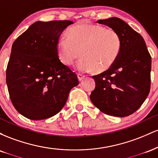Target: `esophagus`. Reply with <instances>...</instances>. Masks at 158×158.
<instances>
[{
	"label": "esophagus",
	"instance_id": "34e87169",
	"mask_svg": "<svg viewBox=\"0 0 158 158\" xmlns=\"http://www.w3.org/2000/svg\"><path fill=\"white\" fill-rule=\"evenodd\" d=\"M85 78V76L83 75V74H81V73L78 74V79H79V81H81L82 79H84Z\"/></svg>",
	"mask_w": 158,
	"mask_h": 158
}]
</instances>
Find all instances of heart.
Masks as SVG:
<instances>
[{
    "label": "heart",
    "instance_id": "obj_1",
    "mask_svg": "<svg viewBox=\"0 0 158 158\" xmlns=\"http://www.w3.org/2000/svg\"><path fill=\"white\" fill-rule=\"evenodd\" d=\"M67 36L59 38L56 43L58 58L64 64L71 65L81 52L82 58L77 64L81 72L105 71L120 53L121 39L112 29L82 23L69 29Z\"/></svg>",
    "mask_w": 158,
    "mask_h": 158
}]
</instances>
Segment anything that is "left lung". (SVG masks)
Returning a JSON list of instances; mask_svg holds the SVG:
<instances>
[{"label":"left lung","mask_w":158,"mask_h":158,"mask_svg":"<svg viewBox=\"0 0 158 158\" xmlns=\"http://www.w3.org/2000/svg\"><path fill=\"white\" fill-rule=\"evenodd\" d=\"M119 34L120 53L110 68L93 76L95 89L90 94L93 104L108 115H131L147 98L151 85L152 58L144 39L118 18L99 20Z\"/></svg>","instance_id":"1"}]
</instances>
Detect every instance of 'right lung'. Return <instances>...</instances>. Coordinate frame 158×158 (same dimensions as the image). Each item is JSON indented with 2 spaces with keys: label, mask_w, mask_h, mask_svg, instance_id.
<instances>
[{
  "label": "right lung",
  "mask_w": 158,
  "mask_h": 158,
  "mask_svg": "<svg viewBox=\"0 0 158 158\" xmlns=\"http://www.w3.org/2000/svg\"><path fill=\"white\" fill-rule=\"evenodd\" d=\"M71 21H36L13 42L6 68L12 105L32 120L50 118L62 109L79 85L77 74L61 62L56 43Z\"/></svg>",
  "instance_id": "add662e5"
}]
</instances>
